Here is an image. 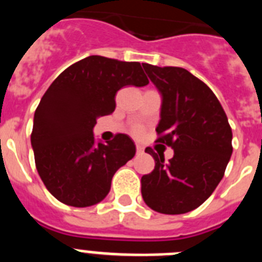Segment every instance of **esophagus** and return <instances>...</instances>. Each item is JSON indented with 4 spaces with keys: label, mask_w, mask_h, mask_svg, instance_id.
Instances as JSON below:
<instances>
[{
    "label": "esophagus",
    "mask_w": 262,
    "mask_h": 262,
    "mask_svg": "<svg viewBox=\"0 0 262 262\" xmlns=\"http://www.w3.org/2000/svg\"><path fill=\"white\" fill-rule=\"evenodd\" d=\"M143 152H144V148H143L140 144L136 145V154L140 155V154H143Z\"/></svg>",
    "instance_id": "34e87169"
}]
</instances>
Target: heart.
Here are the masks:
<instances>
[{"label": "heart", "mask_w": 262, "mask_h": 262, "mask_svg": "<svg viewBox=\"0 0 262 262\" xmlns=\"http://www.w3.org/2000/svg\"><path fill=\"white\" fill-rule=\"evenodd\" d=\"M135 133H136V134H140V133H142V129H140V128H136V129H135Z\"/></svg>", "instance_id": "heart-1"}]
</instances>
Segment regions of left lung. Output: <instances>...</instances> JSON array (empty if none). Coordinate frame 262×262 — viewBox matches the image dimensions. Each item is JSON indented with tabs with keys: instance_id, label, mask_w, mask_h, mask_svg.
Instances as JSON below:
<instances>
[{
	"instance_id": "obj_1",
	"label": "left lung",
	"mask_w": 262,
	"mask_h": 262,
	"mask_svg": "<svg viewBox=\"0 0 262 262\" xmlns=\"http://www.w3.org/2000/svg\"><path fill=\"white\" fill-rule=\"evenodd\" d=\"M161 94L157 142L174 155L145 152L155 159V169L142 177L145 205L161 214H185L200 207L224 176L232 155V131L227 115L205 82L178 67L143 64Z\"/></svg>"
}]
</instances>
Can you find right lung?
Here are the masks:
<instances>
[{
  "instance_id": "obj_1",
  "label": "right lung",
  "mask_w": 262,
  "mask_h": 262,
  "mask_svg": "<svg viewBox=\"0 0 262 262\" xmlns=\"http://www.w3.org/2000/svg\"><path fill=\"white\" fill-rule=\"evenodd\" d=\"M148 82L140 62L94 55L51 84L35 110L31 145L41 181L57 201L88 207L107 195L113 176L135 156V143L126 134L96 143L93 127L115 110L118 90Z\"/></svg>"
}]
</instances>
